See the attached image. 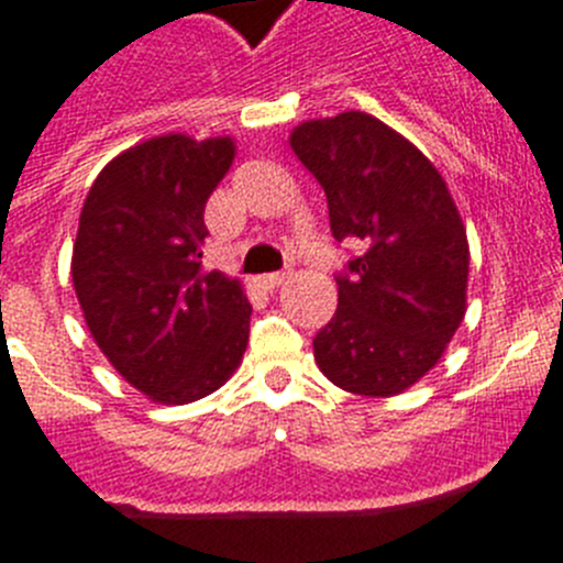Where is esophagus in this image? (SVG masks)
Listing matches in <instances>:
<instances>
[{"label": "esophagus", "mask_w": 563, "mask_h": 563, "mask_svg": "<svg viewBox=\"0 0 563 563\" xmlns=\"http://www.w3.org/2000/svg\"><path fill=\"white\" fill-rule=\"evenodd\" d=\"M285 282L287 273H267V276H258V287H265V290H278Z\"/></svg>", "instance_id": "34e87169"}]
</instances>
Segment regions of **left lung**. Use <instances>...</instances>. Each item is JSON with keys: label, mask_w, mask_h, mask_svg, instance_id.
I'll use <instances>...</instances> for the list:
<instances>
[{"label": "left lung", "mask_w": 563, "mask_h": 563, "mask_svg": "<svg viewBox=\"0 0 563 563\" xmlns=\"http://www.w3.org/2000/svg\"><path fill=\"white\" fill-rule=\"evenodd\" d=\"M290 146L324 188L332 236L363 245L312 341L318 369L352 395H400L434 369L467 310L454 197L415 143L357 109L298 123Z\"/></svg>", "instance_id": "8db88e82"}]
</instances>
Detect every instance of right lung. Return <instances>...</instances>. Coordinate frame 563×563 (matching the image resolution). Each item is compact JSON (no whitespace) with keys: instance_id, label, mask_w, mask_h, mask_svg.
<instances>
[{"instance_id":"right-lung-1","label":"right lung","mask_w":563,"mask_h":563,"mask_svg":"<svg viewBox=\"0 0 563 563\" xmlns=\"http://www.w3.org/2000/svg\"><path fill=\"white\" fill-rule=\"evenodd\" d=\"M233 157L228 134L148 137L101 168L78 217L69 273L87 330L152 402L211 395L245 355V287L202 267L206 202Z\"/></svg>"}]
</instances>
